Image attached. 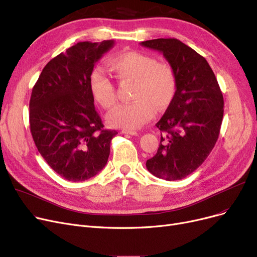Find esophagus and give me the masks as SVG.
Listing matches in <instances>:
<instances>
[{
    "label": "esophagus",
    "mask_w": 257,
    "mask_h": 257,
    "mask_svg": "<svg viewBox=\"0 0 257 257\" xmlns=\"http://www.w3.org/2000/svg\"><path fill=\"white\" fill-rule=\"evenodd\" d=\"M121 134H125V135H130V136H137L138 132L136 130H130V129H122L121 130Z\"/></svg>",
    "instance_id": "34e87169"
}]
</instances>
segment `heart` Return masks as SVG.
<instances>
[{"label":"heart","instance_id":"obj_1","mask_svg":"<svg viewBox=\"0 0 257 257\" xmlns=\"http://www.w3.org/2000/svg\"><path fill=\"white\" fill-rule=\"evenodd\" d=\"M109 68L120 82L135 81L134 101L119 104L107 117L113 127L137 129L155 116L158 111L166 110L174 101L178 80L168 63L159 62L156 57L135 51L120 52L109 59ZM93 98L104 109L116 103V91L109 76L100 68H95L89 78Z\"/></svg>","mask_w":257,"mask_h":257}]
</instances>
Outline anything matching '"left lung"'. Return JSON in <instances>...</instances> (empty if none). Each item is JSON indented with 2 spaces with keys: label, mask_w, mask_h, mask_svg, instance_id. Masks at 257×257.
I'll list each match as a JSON object with an SVG mask.
<instances>
[{
  "label": "left lung",
  "mask_w": 257,
  "mask_h": 257,
  "mask_svg": "<svg viewBox=\"0 0 257 257\" xmlns=\"http://www.w3.org/2000/svg\"><path fill=\"white\" fill-rule=\"evenodd\" d=\"M162 53L174 69L178 88L172 104L156 126L164 132L146 167L154 176L175 181L200 166L219 137L223 96L204 57L174 38L141 42Z\"/></svg>",
  "instance_id": "8db88e82"
}]
</instances>
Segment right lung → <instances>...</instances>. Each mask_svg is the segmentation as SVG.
Masks as SVG:
<instances>
[{
  "mask_svg": "<svg viewBox=\"0 0 257 257\" xmlns=\"http://www.w3.org/2000/svg\"><path fill=\"white\" fill-rule=\"evenodd\" d=\"M113 40L78 42L47 63L30 100L31 132L51 168L73 182L106 166L115 130L103 129L90 91V74Z\"/></svg>",
  "mask_w": 257,
  "mask_h": 257,
  "instance_id": "1",
  "label": "right lung"
}]
</instances>
